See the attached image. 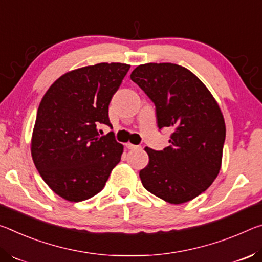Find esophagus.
<instances>
[{
  "instance_id": "1",
  "label": "esophagus",
  "mask_w": 262,
  "mask_h": 262,
  "mask_svg": "<svg viewBox=\"0 0 262 262\" xmlns=\"http://www.w3.org/2000/svg\"><path fill=\"white\" fill-rule=\"evenodd\" d=\"M125 146H126L127 148H130V149H136V148L139 147V146H137V145H134V144H131V143H126Z\"/></svg>"
}]
</instances>
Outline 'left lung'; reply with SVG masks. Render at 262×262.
I'll use <instances>...</instances> for the list:
<instances>
[{
    "label": "left lung",
    "instance_id": "left-lung-1",
    "mask_svg": "<svg viewBox=\"0 0 262 262\" xmlns=\"http://www.w3.org/2000/svg\"><path fill=\"white\" fill-rule=\"evenodd\" d=\"M130 78L156 104L159 128L173 131L164 151L145 147L141 183L170 204L189 202L221 170L226 130L220 105L194 73L175 63H144Z\"/></svg>",
    "mask_w": 262,
    "mask_h": 262
}]
</instances>
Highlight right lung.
<instances>
[{
    "label": "right lung",
    "instance_id": "add662e5",
    "mask_svg": "<svg viewBox=\"0 0 262 262\" xmlns=\"http://www.w3.org/2000/svg\"><path fill=\"white\" fill-rule=\"evenodd\" d=\"M130 65L101 62L65 73L42 96L31 137V156L45 183L70 202L98 194L121 161L124 146L111 126L109 104Z\"/></svg>",
    "mask_w": 262,
    "mask_h": 262
}]
</instances>
